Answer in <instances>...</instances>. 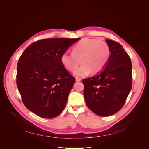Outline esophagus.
<instances>
[{"label":"esophagus","mask_w":149,"mask_h":149,"mask_svg":"<svg viewBox=\"0 0 149 149\" xmlns=\"http://www.w3.org/2000/svg\"><path fill=\"white\" fill-rule=\"evenodd\" d=\"M75 80H76V81H80L81 80V78H80V77H75Z\"/></svg>","instance_id":"esophagus-1"}]
</instances>
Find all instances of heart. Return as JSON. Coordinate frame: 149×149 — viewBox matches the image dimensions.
Segmentation results:
<instances>
[{
  "label": "heart",
  "instance_id": "obj_1",
  "mask_svg": "<svg viewBox=\"0 0 149 149\" xmlns=\"http://www.w3.org/2000/svg\"><path fill=\"white\" fill-rule=\"evenodd\" d=\"M111 57L108 44L96 38H84L75 45L72 53L65 51L61 54L60 61L67 70L72 71L80 63L82 65L74 72L79 76H84L91 71L97 74L105 68Z\"/></svg>",
  "mask_w": 149,
  "mask_h": 149
}]
</instances>
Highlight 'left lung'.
Instances as JSON below:
<instances>
[{
  "instance_id": "8db88e82",
  "label": "left lung",
  "mask_w": 149,
  "mask_h": 149,
  "mask_svg": "<svg viewBox=\"0 0 149 149\" xmlns=\"http://www.w3.org/2000/svg\"><path fill=\"white\" fill-rule=\"evenodd\" d=\"M111 57L98 75L83 80L84 97L89 109L96 115L108 116L124 106L132 86V62L118 42L106 40Z\"/></svg>"
}]
</instances>
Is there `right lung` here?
<instances>
[{
    "label": "right lung",
    "instance_id": "obj_1",
    "mask_svg": "<svg viewBox=\"0 0 149 149\" xmlns=\"http://www.w3.org/2000/svg\"><path fill=\"white\" fill-rule=\"evenodd\" d=\"M78 38L42 39L30 45L17 66L16 83L30 111L45 118L57 116L66 106L75 79L60 61Z\"/></svg>",
    "mask_w": 149,
    "mask_h": 149
}]
</instances>
